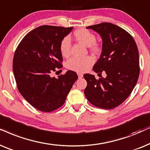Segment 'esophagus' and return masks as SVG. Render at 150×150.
Returning a JSON list of instances; mask_svg holds the SVG:
<instances>
[{
  "label": "esophagus",
  "instance_id": "esophagus-1",
  "mask_svg": "<svg viewBox=\"0 0 150 150\" xmlns=\"http://www.w3.org/2000/svg\"><path fill=\"white\" fill-rule=\"evenodd\" d=\"M77 75H78V78L79 79H81L83 77V75L81 73H77Z\"/></svg>",
  "mask_w": 150,
  "mask_h": 150
}]
</instances>
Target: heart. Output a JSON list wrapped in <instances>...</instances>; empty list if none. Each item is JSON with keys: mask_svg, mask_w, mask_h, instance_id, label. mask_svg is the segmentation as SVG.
I'll list each match as a JSON object with an SVG mask.
<instances>
[{"mask_svg": "<svg viewBox=\"0 0 150 150\" xmlns=\"http://www.w3.org/2000/svg\"><path fill=\"white\" fill-rule=\"evenodd\" d=\"M74 36L79 42L86 47L90 48L93 53H97L100 50V47L95 43V35L91 31L86 29H77L74 33ZM71 40L69 37H65L62 40L59 49L61 54L64 57H68L71 51ZM94 63V59L92 57L88 56L85 57H73L69 59L67 62V67L71 71L76 72H84L89 69Z\"/></svg>", "mask_w": 150, "mask_h": 150, "instance_id": "obj_1", "label": "heart"}]
</instances>
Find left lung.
Masks as SVG:
<instances>
[{
    "mask_svg": "<svg viewBox=\"0 0 150 150\" xmlns=\"http://www.w3.org/2000/svg\"><path fill=\"white\" fill-rule=\"evenodd\" d=\"M98 33L102 39V50L93 70L106 73L105 78L96 79L86 73L84 94L96 107L112 109L121 104L137 84L140 73L139 51L129 33L112 23H102L87 27Z\"/></svg>",
    "mask_w": 150,
    "mask_h": 150,
    "instance_id": "1",
    "label": "left lung"
}]
</instances>
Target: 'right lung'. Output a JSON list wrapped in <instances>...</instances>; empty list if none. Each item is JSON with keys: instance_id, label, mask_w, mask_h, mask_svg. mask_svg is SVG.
Returning <instances> with one entry per match:
<instances>
[{"instance_id": "right-lung-1", "label": "right lung", "mask_w": 150, "mask_h": 150, "mask_svg": "<svg viewBox=\"0 0 150 150\" xmlns=\"http://www.w3.org/2000/svg\"><path fill=\"white\" fill-rule=\"evenodd\" d=\"M73 27L43 25L28 33L16 50L13 71L18 89L35 108L53 111L65 102L78 77L68 71L57 78L52 72L62 67L59 45Z\"/></svg>"}]
</instances>
